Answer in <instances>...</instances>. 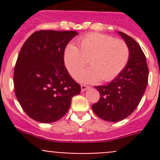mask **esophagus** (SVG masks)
Masks as SVG:
<instances>
[{
  "label": "esophagus",
  "mask_w": 160,
  "mask_h": 160,
  "mask_svg": "<svg viewBox=\"0 0 160 160\" xmlns=\"http://www.w3.org/2000/svg\"><path fill=\"white\" fill-rule=\"evenodd\" d=\"M89 87H88V86H86V85H81L82 91V92H84L85 90H87V89H88Z\"/></svg>",
  "instance_id": "34e87169"
}]
</instances>
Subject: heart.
<instances>
[{
    "mask_svg": "<svg viewBox=\"0 0 160 160\" xmlns=\"http://www.w3.org/2000/svg\"><path fill=\"white\" fill-rule=\"evenodd\" d=\"M130 51L124 41L108 35L90 33L78 41V48L70 44L65 49L64 60L71 75L88 64L92 67L75 75L78 81L94 83L110 82L117 77L127 66Z\"/></svg>",
    "mask_w": 160,
    "mask_h": 160,
    "instance_id": "1",
    "label": "heart"
}]
</instances>
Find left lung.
Returning a JSON list of instances; mask_svg holds the SVG:
<instances>
[{"label":"left lung","mask_w":160,"mask_h":160,"mask_svg":"<svg viewBox=\"0 0 160 160\" xmlns=\"http://www.w3.org/2000/svg\"><path fill=\"white\" fill-rule=\"evenodd\" d=\"M130 51L129 60L122 71L107 85L98 86L100 98L92 106L93 111L102 119L118 122L131 115L143 96L148 82L146 57L131 37L118 31Z\"/></svg>","instance_id":"obj_1"}]
</instances>
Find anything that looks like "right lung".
Wrapping results in <instances>:
<instances>
[{"label":"right lung","instance_id":"1","mask_svg":"<svg viewBox=\"0 0 160 160\" xmlns=\"http://www.w3.org/2000/svg\"><path fill=\"white\" fill-rule=\"evenodd\" d=\"M76 31L39 30L25 41L14 68L17 98L26 114L49 123L62 118L81 87L64 66L67 44Z\"/></svg>","mask_w":160,"mask_h":160}]
</instances>
